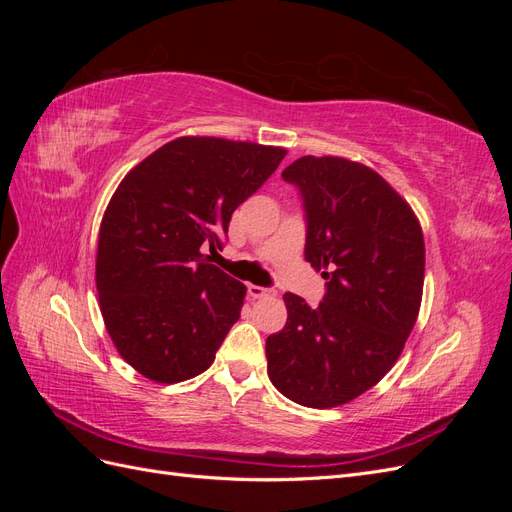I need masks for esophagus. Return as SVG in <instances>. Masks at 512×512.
I'll use <instances>...</instances> for the list:
<instances>
[{"label":"esophagus","mask_w":512,"mask_h":512,"mask_svg":"<svg viewBox=\"0 0 512 512\" xmlns=\"http://www.w3.org/2000/svg\"><path fill=\"white\" fill-rule=\"evenodd\" d=\"M247 294H250L252 299H265V297H273L275 294V290H271V288H262V286H254V284H250L247 286Z\"/></svg>","instance_id":"34e87169"}]
</instances>
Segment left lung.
<instances>
[{
	"instance_id": "obj_1",
	"label": "left lung",
	"mask_w": 512,
	"mask_h": 512,
	"mask_svg": "<svg viewBox=\"0 0 512 512\" xmlns=\"http://www.w3.org/2000/svg\"><path fill=\"white\" fill-rule=\"evenodd\" d=\"M282 177L301 192L305 260L327 294L318 307L284 294L288 320L267 337V371L294 404L335 408L376 386L404 350L423 299V230L365 164L303 156Z\"/></svg>"
}]
</instances>
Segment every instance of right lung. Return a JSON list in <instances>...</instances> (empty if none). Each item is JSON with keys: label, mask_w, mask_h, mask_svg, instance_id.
<instances>
[{"label": "right lung", "mask_w": 512, "mask_h": 512, "mask_svg": "<svg viewBox=\"0 0 512 512\" xmlns=\"http://www.w3.org/2000/svg\"><path fill=\"white\" fill-rule=\"evenodd\" d=\"M286 149L181 136L123 177L100 224L96 288L121 359L160 384L213 363L245 286L211 265L228 222Z\"/></svg>", "instance_id": "add662e5"}]
</instances>
